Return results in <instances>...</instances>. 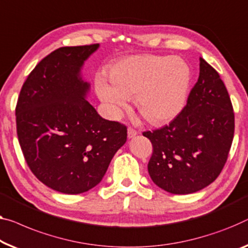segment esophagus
<instances>
[{
    "mask_svg": "<svg viewBox=\"0 0 248 248\" xmlns=\"http://www.w3.org/2000/svg\"><path fill=\"white\" fill-rule=\"evenodd\" d=\"M137 134H138V132H137V130H135L134 128H131V127L128 128V138H134Z\"/></svg>",
    "mask_w": 248,
    "mask_h": 248,
    "instance_id": "esophagus-1",
    "label": "esophagus"
}]
</instances>
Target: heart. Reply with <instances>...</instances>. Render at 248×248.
<instances>
[{
  "label": "heart",
  "mask_w": 248,
  "mask_h": 248,
  "mask_svg": "<svg viewBox=\"0 0 248 248\" xmlns=\"http://www.w3.org/2000/svg\"><path fill=\"white\" fill-rule=\"evenodd\" d=\"M106 77L98 76L95 90L112 117H119L128 98L151 124L176 118L186 105L190 70L183 59L135 55L114 63Z\"/></svg>",
  "instance_id": "obj_1"
}]
</instances>
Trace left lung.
<instances>
[{
	"label": "left lung",
	"instance_id": "8db88e82",
	"mask_svg": "<svg viewBox=\"0 0 248 248\" xmlns=\"http://www.w3.org/2000/svg\"><path fill=\"white\" fill-rule=\"evenodd\" d=\"M199 78L170 124L143 131L153 143L148 172L168 193H196L223 170L234 138L232 105L218 72L199 59Z\"/></svg>",
	"mask_w": 248,
	"mask_h": 248
}]
</instances>
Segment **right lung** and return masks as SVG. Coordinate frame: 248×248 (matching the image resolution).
I'll list each match as a JSON object with an SVG mask.
<instances>
[{
    "mask_svg": "<svg viewBox=\"0 0 248 248\" xmlns=\"http://www.w3.org/2000/svg\"><path fill=\"white\" fill-rule=\"evenodd\" d=\"M99 44L59 47L42 59L22 86L16 116L24 159L36 178L68 195L101 182L127 127L103 119L86 100L83 62Z\"/></svg>",
    "mask_w": 248,
    "mask_h": 248,
    "instance_id": "right-lung-1",
    "label": "right lung"
}]
</instances>
